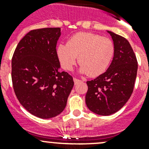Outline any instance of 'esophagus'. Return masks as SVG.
I'll use <instances>...</instances> for the list:
<instances>
[{"mask_svg":"<svg viewBox=\"0 0 149 149\" xmlns=\"http://www.w3.org/2000/svg\"><path fill=\"white\" fill-rule=\"evenodd\" d=\"M73 81H74L75 84H77L79 82L81 81L79 80V79H76V78H73Z\"/></svg>","mask_w":149,"mask_h":149,"instance_id":"34e87169","label":"esophagus"}]
</instances>
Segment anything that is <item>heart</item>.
I'll list each match as a JSON object with an SVG mask.
<instances>
[{"instance_id": "heart-1", "label": "heart", "mask_w": 149, "mask_h": 149, "mask_svg": "<svg viewBox=\"0 0 149 149\" xmlns=\"http://www.w3.org/2000/svg\"><path fill=\"white\" fill-rule=\"evenodd\" d=\"M115 48L107 37L91 32H79L68 39L67 44H60L57 54L63 68L70 70L76 59L81 64L79 72L95 77L102 74L110 63Z\"/></svg>"}]
</instances>
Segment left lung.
Segmentation results:
<instances>
[{"mask_svg": "<svg viewBox=\"0 0 149 149\" xmlns=\"http://www.w3.org/2000/svg\"><path fill=\"white\" fill-rule=\"evenodd\" d=\"M107 32L115 48L112 61L104 73L86 82V94L89 110L104 116L117 112L128 101L138 70L137 59L129 42L112 31Z\"/></svg>", "mask_w": 149, "mask_h": 149, "instance_id": "1", "label": "left lung"}]
</instances>
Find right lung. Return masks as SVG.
Here are the masks:
<instances>
[{
	"label": "right lung",
	"instance_id": "right-lung-1",
	"mask_svg": "<svg viewBox=\"0 0 149 149\" xmlns=\"http://www.w3.org/2000/svg\"><path fill=\"white\" fill-rule=\"evenodd\" d=\"M61 28L30 31L16 47L12 58L13 89L21 104L29 113L49 119L65 109L74 82L60 72L56 45Z\"/></svg>",
	"mask_w": 149,
	"mask_h": 149
}]
</instances>
